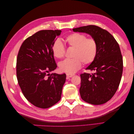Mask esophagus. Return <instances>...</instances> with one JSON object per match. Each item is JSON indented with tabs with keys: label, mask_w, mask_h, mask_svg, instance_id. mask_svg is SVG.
Masks as SVG:
<instances>
[{
	"label": "esophagus",
	"mask_w": 134,
	"mask_h": 134,
	"mask_svg": "<svg viewBox=\"0 0 134 134\" xmlns=\"http://www.w3.org/2000/svg\"><path fill=\"white\" fill-rule=\"evenodd\" d=\"M74 74H69V73L66 74L67 78H71V77H72V76H74Z\"/></svg>",
	"instance_id": "esophagus-1"
}]
</instances>
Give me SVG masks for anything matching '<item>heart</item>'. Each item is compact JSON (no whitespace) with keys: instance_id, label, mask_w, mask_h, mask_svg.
<instances>
[{"instance_id":"obj_1","label":"heart","mask_w":134,"mask_h":134,"mask_svg":"<svg viewBox=\"0 0 134 134\" xmlns=\"http://www.w3.org/2000/svg\"><path fill=\"white\" fill-rule=\"evenodd\" d=\"M65 41L69 47L74 48V50L71 55L72 58L59 63L61 71L74 73L81 68L82 63L89 65L95 60L98 52V44L94 38H87L84 34L75 32L67 36ZM51 50L54 57L57 59L63 58L65 54V48L59 39L52 43Z\"/></svg>"}]
</instances>
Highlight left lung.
I'll use <instances>...</instances> for the list:
<instances>
[{
	"label": "left lung",
	"instance_id": "1",
	"mask_svg": "<svg viewBox=\"0 0 134 134\" xmlns=\"http://www.w3.org/2000/svg\"><path fill=\"white\" fill-rule=\"evenodd\" d=\"M72 31L90 34L98 44L97 57L86 68L94 72L80 74L81 98L94 105L106 103L115 94L122 77L123 59L119 44L110 33L98 26L89 25Z\"/></svg>",
	"mask_w": 134,
	"mask_h": 134
}]
</instances>
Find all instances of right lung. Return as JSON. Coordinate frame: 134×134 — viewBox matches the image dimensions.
<instances>
[{"instance_id": "1", "label": "right lung", "mask_w": 134, "mask_h": 134, "mask_svg": "<svg viewBox=\"0 0 134 134\" xmlns=\"http://www.w3.org/2000/svg\"><path fill=\"white\" fill-rule=\"evenodd\" d=\"M61 30H41L26 38L19 48L16 72L25 98L35 106L47 108L61 99L65 74H49L56 69L51 50Z\"/></svg>"}]
</instances>
